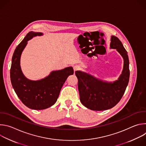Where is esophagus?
Masks as SVG:
<instances>
[{
  "label": "esophagus",
  "mask_w": 146,
  "mask_h": 146,
  "mask_svg": "<svg viewBox=\"0 0 146 146\" xmlns=\"http://www.w3.org/2000/svg\"><path fill=\"white\" fill-rule=\"evenodd\" d=\"M80 70V67L78 66H76L74 67V71H77V70Z\"/></svg>",
  "instance_id": "1"
}]
</instances>
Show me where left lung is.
<instances>
[{
  "instance_id": "8db88e82",
  "label": "left lung",
  "mask_w": 146,
  "mask_h": 146,
  "mask_svg": "<svg viewBox=\"0 0 146 146\" xmlns=\"http://www.w3.org/2000/svg\"><path fill=\"white\" fill-rule=\"evenodd\" d=\"M110 48L117 49L123 58V68L118 80L104 82L81 71H76L81 103L92 110H106L115 106L125 91L129 79V58L126 50L118 37L112 36Z\"/></svg>"
}]
</instances>
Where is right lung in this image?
<instances>
[{"mask_svg": "<svg viewBox=\"0 0 146 146\" xmlns=\"http://www.w3.org/2000/svg\"><path fill=\"white\" fill-rule=\"evenodd\" d=\"M42 35L33 32L27 35L14 52L10 69L11 84L16 94L27 107L34 110H43L52 106L68 77L74 73L73 68L68 67L53 71L47 77L37 81L28 80L24 76L20 67L22 52L29 40Z\"/></svg>", "mask_w": 146, "mask_h": 146, "instance_id": "obj_1", "label": "right lung"}]
</instances>
